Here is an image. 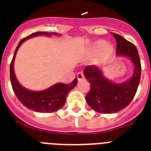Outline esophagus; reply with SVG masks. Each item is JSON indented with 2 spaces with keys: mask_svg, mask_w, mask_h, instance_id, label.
<instances>
[{
  "mask_svg": "<svg viewBox=\"0 0 151 151\" xmlns=\"http://www.w3.org/2000/svg\"><path fill=\"white\" fill-rule=\"evenodd\" d=\"M77 78H78V81H81V80H82V79H84V78H85L84 73H81V72L78 73V74H77Z\"/></svg>",
  "mask_w": 151,
  "mask_h": 151,
  "instance_id": "esophagus-1",
  "label": "esophagus"
}]
</instances>
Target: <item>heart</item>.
<instances>
[{"label":"heart","mask_w":151,"mask_h":151,"mask_svg":"<svg viewBox=\"0 0 151 151\" xmlns=\"http://www.w3.org/2000/svg\"><path fill=\"white\" fill-rule=\"evenodd\" d=\"M99 52V63H103L110 59L114 54V48L112 45H106V42L103 40H99L92 44L90 47V53L92 55H96Z\"/></svg>","instance_id":"b5f03b06"}]
</instances>
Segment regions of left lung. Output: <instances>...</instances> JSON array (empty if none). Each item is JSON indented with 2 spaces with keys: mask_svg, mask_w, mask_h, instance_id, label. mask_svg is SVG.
I'll list each match as a JSON object with an SVG mask.
<instances>
[{
  "mask_svg": "<svg viewBox=\"0 0 151 151\" xmlns=\"http://www.w3.org/2000/svg\"><path fill=\"white\" fill-rule=\"evenodd\" d=\"M111 34L116 39L117 55L129 57L135 69L129 80L115 84L103 76L98 66L90 65L85 67L84 74L90 83L86 101L93 110L101 114H113L126 107L133 99L140 81L141 63L136 47L119 34Z\"/></svg>",
  "mask_w": 151,
  "mask_h": 151,
  "instance_id": "obj_1",
  "label": "left lung"
}]
</instances>
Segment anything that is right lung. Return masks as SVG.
<instances>
[{"label": "right lung", "mask_w": 151, "mask_h": 151, "mask_svg": "<svg viewBox=\"0 0 151 151\" xmlns=\"http://www.w3.org/2000/svg\"><path fill=\"white\" fill-rule=\"evenodd\" d=\"M52 34L57 35L58 34L48 33V32H36L22 39L15 49L12 60L11 62L10 79L14 93L17 96L18 99L22 103V105H24L29 110H34L36 112L52 113L59 110L65 104L67 93L71 89H73L78 83V79L75 78L70 84L57 83L52 87L48 88V89L40 91V92H34L22 87L15 78L14 73V61L18 49L22 42L27 39L31 38L38 35L50 36Z\"/></svg>", "instance_id": "1"}]
</instances>
